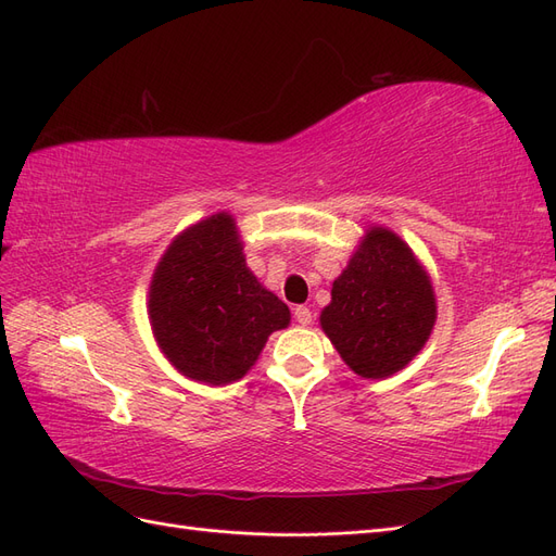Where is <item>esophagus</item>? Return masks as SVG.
Masks as SVG:
<instances>
[{
  "mask_svg": "<svg viewBox=\"0 0 556 556\" xmlns=\"http://www.w3.org/2000/svg\"><path fill=\"white\" fill-rule=\"evenodd\" d=\"M293 316H295V321H298L300 326H309V324H312V312H309V307H305V305H298V307L293 309Z\"/></svg>",
  "mask_w": 556,
  "mask_h": 556,
  "instance_id": "obj_1",
  "label": "esophagus"
}]
</instances>
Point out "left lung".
<instances>
[{
	"label": "left lung",
	"instance_id": "left-lung-1",
	"mask_svg": "<svg viewBox=\"0 0 556 556\" xmlns=\"http://www.w3.org/2000/svg\"><path fill=\"white\" fill-rule=\"evenodd\" d=\"M321 328L361 377H389L419 354L435 324L431 279L391 230L372 228L332 281Z\"/></svg>",
	"mask_w": 556,
	"mask_h": 556
}]
</instances>
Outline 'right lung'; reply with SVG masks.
<instances>
[{"label":"right lung","instance_id":"add662e5","mask_svg":"<svg viewBox=\"0 0 556 556\" xmlns=\"http://www.w3.org/2000/svg\"><path fill=\"white\" fill-rule=\"evenodd\" d=\"M153 336L179 372L230 384L256 363L289 307L263 289L242 256L235 218L214 214L169 244L149 293Z\"/></svg>","mask_w":556,"mask_h":556}]
</instances>
